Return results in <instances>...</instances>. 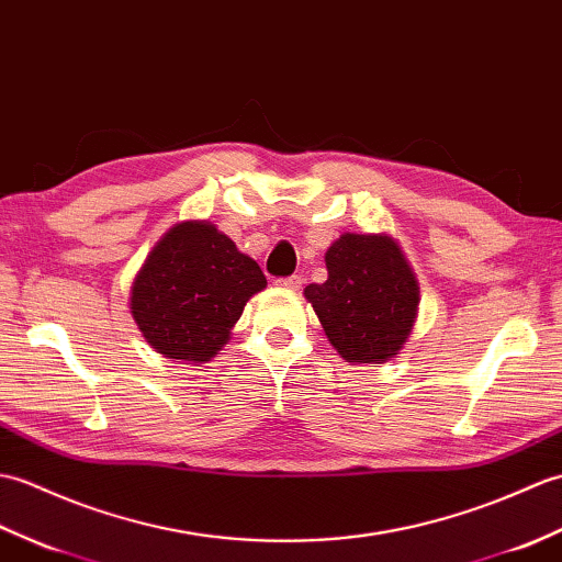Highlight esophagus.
<instances>
[{"instance_id": "1", "label": "esophagus", "mask_w": 562, "mask_h": 562, "mask_svg": "<svg viewBox=\"0 0 562 562\" xmlns=\"http://www.w3.org/2000/svg\"><path fill=\"white\" fill-rule=\"evenodd\" d=\"M277 285H279V289H285V291H301V289H303V279H301V277L279 279Z\"/></svg>"}]
</instances>
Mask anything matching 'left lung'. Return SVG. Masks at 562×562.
I'll return each instance as SVG.
<instances>
[{
  "label": "left lung",
  "mask_w": 562,
  "mask_h": 562,
  "mask_svg": "<svg viewBox=\"0 0 562 562\" xmlns=\"http://www.w3.org/2000/svg\"><path fill=\"white\" fill-rule=\"evenodd\" d=\"M324 261L327 281L310 283L305 297L336 353L353 366L396 358L420 303L418 279L402 247L386 233H344Z\"/></svg>",
  "instance_id": "8db88e82"
}]
</instances>
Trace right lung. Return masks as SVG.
<instances>
[{
  "label": "right lung",
  "instance_id": "add662e5",
  "mask_svg": "<svg viewBox=\"0 0 562 562\" xmlns=\"http://www.w3.org/2000/svg\"><path fill=\"white\" fill-rule=\"evenodd\" d=\"M267 289L259 265L209 221H180L160 238L130 293L146 344L176 363H209L231 341L249 297Z\"/></svg>",
  "mask_w": 562,
  "mask_h": 562
}]
</instances>
